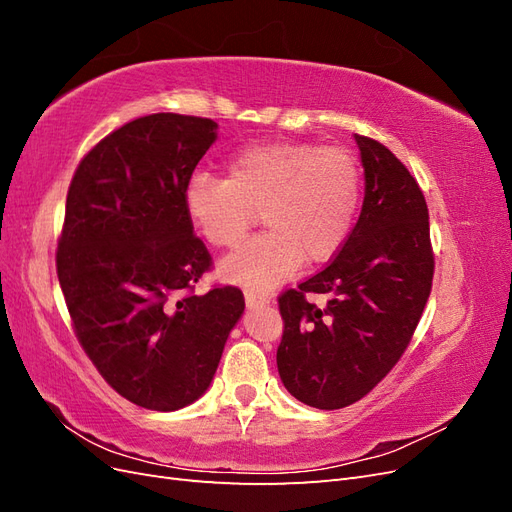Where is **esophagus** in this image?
I'll return each instance as SVG.
<instances>
[{"label": "esophagus", "mask_w": 512, "mask_h": 512, "mask_svg": "<svg viewBox=\"0 0 512 512\" xmlns=\"http://www.w3.org/2000/svg\"><path fill=\"white\" fill-rule=\"evenodd\" d=\"M269 297L267 294H256V292H245V305L247 309H256L262 305H269Z\"/></svg>", "instance_id": "1"}]
</instances>
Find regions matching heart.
Here are the masks:
<instances>
[{
  "label": "heart",
  "mask_w": 512,
  "mask_h": 512,
  "mask_svg": "<svg viewBox=\"0 0 512 512\" xmlns=\"http://www.w3.org/2000/svg\"><path fill=\"white\" fill-rule=\"evenodd\" d=\"M228 179L194 173L183 188L192 226L215 247L237 245L256 220L267 232L226 256L220 275L269 292L301 262L331 260L348 241L361 203V168L350 151L301 141L254 143L232 153Z\"/></svg>",
  "instance_id": "heart-1"
}]
</instances>
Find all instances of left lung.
Returning a JSON list of instances; mask_svg holds the SVG:
<instances>
[{
  "label": "left lung",
  "instance_id": "left-lung-1",
  "mask_svg": "<svg viewBox=\"0 0 512 512\" xmlns=\"http://www.w3.org/2000/svg\"><path fill=\"white\" fill-rule=\"evenodd\" d=\"M365 198L348 241L297 290L280 297L277 369L286 391L318 410L365 397L408 348L433 280L429 211L416 179L382 143L354 136ZM324 293V308L304 294Z\"/></svg>",
  "mask_w": 512,
  "mask_h": 512
}]
</instances>
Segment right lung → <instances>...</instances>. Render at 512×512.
Instances as JSON below:
<instances>
[{
  "instance_id": "1",
  "label": "right lung",
  "mask_w": 512,
  "mask_h": 512,
  "mask_svg": "<svg viewBox=\"0 0 512 512\" xmlns=\"http://www.w3.org/2000/svg\"><path fill=\"white\" fill-rule=\"evenodd\" d=\"M218 123L156 113L91 149L72 177L57 275L74 331L113 389L147 410L203 397L241 320L239 288L194 294L211 267L183 188Z\"/></svg>"
}]
</instances>
